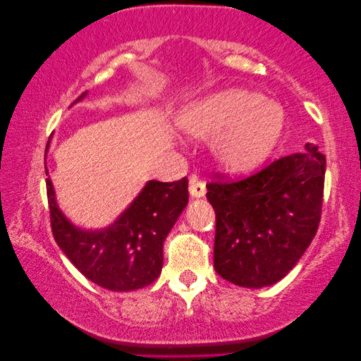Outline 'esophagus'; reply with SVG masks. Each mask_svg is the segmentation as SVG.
Returning a JSON list of instances; mask_svg holds the SVG:
<instances>
[{"label": "esophagus", "mask_w": 361, "mask_h": 361, "mask_svg": "<svg viewBox=\"0 0 361 361\" xmlns=\"http://www.w3.org/2000/svg\"><path fill=\"white\" fill-rule=\"evenodd\" d=\"M189 192L192 197H204L207 192L205 182H202L199 177H190V185H189Z\"/></svg>", "instance_id": "34e87169"}]
</instances>
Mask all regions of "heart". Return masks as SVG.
I'll list each match as a JSON object with an SVG mask.
<instances>
[{
    "label": "heart",
    "mask_w": 361,
    "mask_h": 361,
    "mask_svg": "<svg viewBox=\"0 0 361 361\" xmlns=\"http://www.w3.org/2000/svg\"><path fill=\"white\" fill-rule=\"evenodd\" d=\"M180 125L197 140H214L216 159L225 171L241 174L261 164L278 142L284 111L261 93L231 88L195 103Z\"/></svg>",
    "instance_id": "b5f03b06"
}]
</instances>
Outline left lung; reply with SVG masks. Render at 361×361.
Masks as SVG:
<instances>
[{
    "instance_id": "obj_1",
    "label": "left lung",
    "mask_w": 361,
    "mask_h": 361,
    "mask_svg": "<svg viewBox=\"0 0 361 361\" xmlns=\"http://www.w3.org/2000/svg\"><path fill=\"white\" fill-rule=\"evenodd\" d=\"M324 179L325 156L310 142L245 179L216 174L207 184L216 215V273L253 289L283 279L317 233Z\"/></svg>"
}]
</instances>
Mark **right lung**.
<instances>
[{"label": "right lung", "mask_w": 361, "mask_h": 361, "mask_svg": "<svg viewBox=\"0 0 361 361\" xmlns=\"http://www.w3.org/2000/svg\"><path fill=\"white\" fill-rule=\"evenodd\" d=\"M85 95L87 92L75 102ZM46 184L54 238L85 278L116 293L154 283L162 269L166 236L189 202L187 177L176 182L149 180L115 224L95 231L73 226L59 210L51 179Z\"/></svg>", "instance_id": "right-lung-1"}]
</instances>
